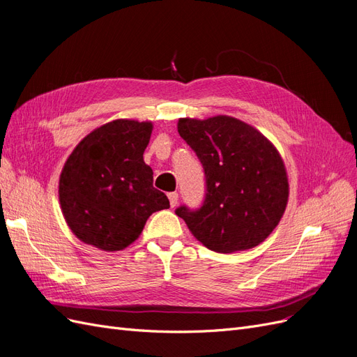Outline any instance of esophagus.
Masks as SVG:
<instances>
[{
    "mask_svg": "<svg viewBox=\"0 0 357 357\" xmlns=\"http://www.w3.org/2000/svg\"><path fill=\"white\" fill-rule=\"evenodd\" d=\"M168 198H169L171 207H176L177 202H178V193L177 192H171V193H168Z\"/></svg>",
    "mask_w": 357,
    "mask_h": 357,
    "instance_id": "obj_1",
    "label": "esophagus"
}]
</instances>
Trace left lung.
Here are the masks:
<instances>
[{
    "mask_svg": "<svg viewBox=\"0 0 357 357\" xmlns=\"http://www.w3.org/2000/svg\"><path fill=\"white\" fill-rule=\"evenodd\" d=\"M178 134L197 153L205 174L202 205L176 214L198 241L218 253L261 244L286 210L289 183L271 142L238 119H180Z\"/></svg>",
    "mask_w": 357,
    "mask_h": 357,
    "instance_id": "8db88e82",
    "label": "left lung"
}]
</instances>
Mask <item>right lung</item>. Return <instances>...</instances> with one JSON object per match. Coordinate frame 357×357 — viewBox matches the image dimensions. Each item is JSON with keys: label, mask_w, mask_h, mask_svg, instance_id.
Listing matches in <instances>:
<instances>
[{"label": "right lung", "mask_w": 357, "mask_h": 357, "mask_svg": "<svg viewBox=\"0 0 357 357\" xmlns=\"http://www.w3.org/2000/svg\"><path fill=\"white\" fill-rule=\"evenodd\" d=\"M152 128L128 119L105 123L67 159L59 178L61 208L83 243L122 250L138 238L152 213L169 207L143 159Z\"/></svg>", "instance_id": "obj_1"}]
</instances>
